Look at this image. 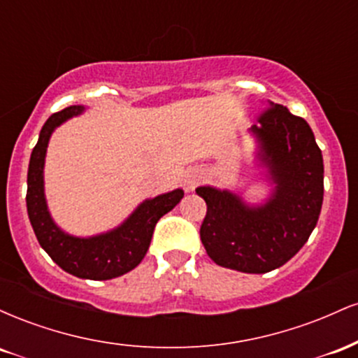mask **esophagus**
Returning <instances> with one entry per match:
<instances>
[{
	"instance_id": "esophagus-1",
	"label": "esophagus",
	"mask_w": 358,
	"mask_h": 358,
	"mask_svg": "<svg viewBox=\"0 0 358 358\" xmlns=\"http://www.w3.org/2000/svg\"><path fill=\"white\" fill-rule=\"evenodd\" d=\"M202 180V175H200L199 170H188L187 173L183 175V190L185 192H193L196 185Z\"/></svg>"
}]
</instances>
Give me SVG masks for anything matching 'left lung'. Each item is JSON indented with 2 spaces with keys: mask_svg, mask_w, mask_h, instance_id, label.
Here are the masks:
<instances>
[{
  "mask_svg": "<svg viewBox=\"0 0 358 358\" xmlns=\"http://www.w3.org/2000/svg\"><path fill=\"white\" fill-rule=\"evenodd\" d=\"M269 108L250 127L257 162L273 183L269 199L249 205L241 195L199 187L207 203L200 239L222 268L264 274L286 264L311 236L323 203V156L311 127L285 106Z\"/></svg>",
  "mask_w": 358,
  "mask_h": 358,
  "instance_id": "1",
  "label": "left lung"
}]
</instances>
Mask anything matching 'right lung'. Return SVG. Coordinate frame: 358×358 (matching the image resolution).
Listing matches in <instances>:
<instances>
[{
  "mask_svg": "<svg viewBox=\"0 0 358 358\" xmlns=\"http://www.w3.org/2000/svg\"><path fill=\"white\" fill-rule=\"evenodd\" d=\"M84 110V106H71L52 114L43 124L28 165L27 210L36 239L53 262L72 276L106 281L129 273L143 261L150 248L156 222L173 210L175 205L183 199V190L176 188L173 192L145 200L121 225L109 232L76 237L62 231L53 222L45 199V156L53 131Z\"/></svg>",
  "mask_w": 358,
  "mask_h": 358,
  "instance_id": "obj_1",
  "label": "right lung"
}]
</instances>
